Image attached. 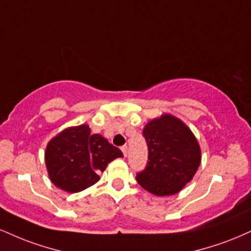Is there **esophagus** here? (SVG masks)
<instances>
[{"label":"esophagus","mask_w":251,"mask_h":251,"mask_svg":"<svg viewBox=\"0 0 251 251\" xmlns=\"http://www.w3.org/2000/svg\"><path fill=\"white\" fill-rule=\"evenodd\" d=\"M127 146H126V145H124V146L122 147V151H123V153H124V156H126L127 155Z\"/></svg>","instance_id":"obj_1"}]
</instances>
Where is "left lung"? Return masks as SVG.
I'll list each match as a JSON object with an SVG mask.
<instances>
[{
	"instance_id": "1",
	"label": "left lung",
	"mask_w": 251,
	"mask_h": 251,
	"mask_svg": "<svg viewBox=\"0 0 251 251\" xmlns=\"http://www.w3.org/2000/svg\"><path fill=\"white\" fill-rule=\"evenodd\" d=\"M149 149L145 170L137 173L143 188L158 196L173 195L193 179L201 151L191 129L170 114L150 122L143 129Z\"/></svg>"
}]
</instances>
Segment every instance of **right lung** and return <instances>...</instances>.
Returning a JSON list of instances; mask_svg holds the SVG:
<instances>
[{
    "label": "right lung",
    "instance_id": "obj_1",
    "mask_svg": "<svg viewBox=\"0 0 251 251\" xmlns=\"http://www.w3.org/2000/svg\"><path fill=\"white\" fill-rule=\"evenodd\" d=\"M123 156L118 147L100 134H91L87 125L63 131L50 141L45 162L51 181L63 191L77 193L95 185L99 172Z\"/></svg>",
    "mask_w": 251,
    "mask_h": 251
}]
</instances>
